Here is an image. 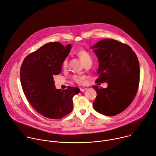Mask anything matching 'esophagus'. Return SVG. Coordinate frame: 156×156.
<instances>
[{
  "instance_id": "esophagus-1",
  "label": "esophagus",
  "mask_w": 156,
  "mask_h": 156,
  "mask_svg": "<svg viewBox=\"0 0 156 156\" xmlns=\"http://www.w3.org/2000/svg\"><path fill=\"white\" fill-rule=\"evenodd\" d=\"M80 91H81V92H84L85 90H87V89H86V88H84V87H81V88H80Z\"/></svg>"
}]
</instances>
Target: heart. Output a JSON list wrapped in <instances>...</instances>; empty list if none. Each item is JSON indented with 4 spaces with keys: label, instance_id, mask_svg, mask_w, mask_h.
Here are the masks:
<instances>
[{
    "label": "heart",
    "instance_id": "1",
    "mask_svg": "<svg viewBox=\"0 0 156 156\" xmlns=\"http://www.w3.org/2000/svg\"><path fill=\"white\" fill-rule=\"evenodd\" d=\"M77 55H78V56L80 58V59L83 61V62L84 64L87 63L88 62L91 61L92 62V56L90 55V53H89L88 51H87L85 49H79L77 52ZM67 65H68V59L67 58H65L64 59V61H62V67L64 69H66L67 67ZM72 79L73 80L78 83V84H82L84 82V77L79 76V75H73L72 77Z\"/></svg>",
    "mask_w": 156,
    "mask_h": 156
}]
</instances>
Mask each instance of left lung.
Masks as SVG:
<instances>
[{"mask_svg": "<svg viewBox=\"0 0 156 156\" xmlns=\"http://www.w3.org/2000/svg\"><path fill=\"white\" fill-rule=\"evenodd\" d=\"M92 48L99 61L96 83H108L106 89L93 86L97 92L94 108L106 116L116 115L130 105L137 94L139 61L130 46L115 40H101Z\"/></svg>", "mask_w": 156, "mask_h": 156, "instance_id": "obj_1", "label": "left lung"}]
</instances>
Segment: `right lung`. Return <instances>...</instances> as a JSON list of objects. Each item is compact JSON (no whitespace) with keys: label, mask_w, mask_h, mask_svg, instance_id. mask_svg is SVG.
Masks as SVG:
<instances>
[{"label":"right lung","mask_w":156,"mask_h":156,"mask_svg":"<svg viewBox=\"0 0 156 156\" xmlns=\"http://www.w3.org/2000/svg\"><path fill=\"white\" fill-rule=\"evenodd\" d=\"M71 44L64 46L59 42L45 44L24 59L20 67V81L25 95L38 113L58 119L71 113L73 98L79 93L77 87L56 89L53 76L61 72L62 63Z\"/></svg>","instance_id":"add662e5"}]
</instances>
